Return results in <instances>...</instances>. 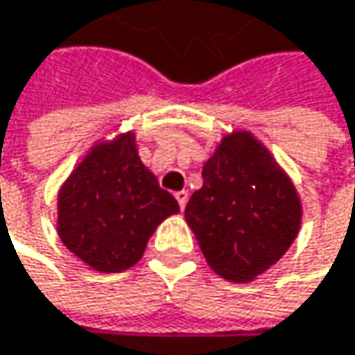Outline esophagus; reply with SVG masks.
I'll return each instance as SVG.
<instances>
[{"label":"esophagus","instance_id":"1","mask_svg":"<svg viewBox=\"0 0 355 355\" xmlns=\"http://www.w3.org/2000/svg\"><path fill=\"white\" fill-rule=\"evenodd\" d=\"M174 198H176V202H179V206H181V210H185V206H187V200H189V191H176L174 193Z\"/></svg>","mask_w":355,"mask_h":355}]
</instances>
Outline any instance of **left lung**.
<instances>
[{
  "mask_svg": "<svg viewBox=\"0 0 355 355\" xmlns=\"http://www.w3.org/2000/svg\"><path fill=\"white\" fill-rule=\"evenodd\" d=\"M202 176L204 185L191 196L185 220L216 275L250 283L295 241L304 214L300 193L250 130L225 135Z\"/></svg>",
  "mask_w": 355,
  "mask_h": 355,
  "instance_id": "obj_1",
  "label": "left lung"
}]
</instances>
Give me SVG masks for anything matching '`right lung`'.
<instances>
[{"label":"right lung","instance_id":"right-lung-1","mask_svg":"<svg viewBox=\"0 0 355 355\" xmlns=\"http://www.w3.org/2000/svg\"><path fill=\"white\" fill-rule=\"evenodd\" d=\"M179 212L141 162L132 130L97 141L58 191V235L97 272L135 266L162 220Z\"/></svg>","mask_w":355,"mask_h":355}]
</instances>
